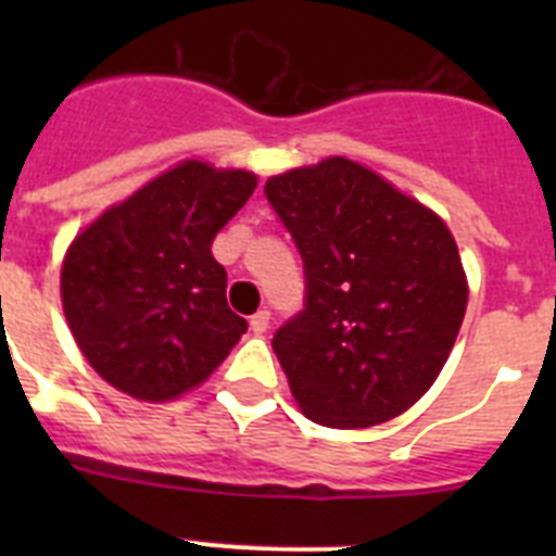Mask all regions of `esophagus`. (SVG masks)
<instances>
[{"instance_id":"34e87169","label":"esophagus","mask_w":556,"mask_h":556,"mask_svg":"<svg viewBox=\"0 0 556 556\" xmlns=\"http://www.w3.org/2000/svg\"><path fill=\"white\" fill-rule=\"evenodd\" d=\"M250 328H253V333H267L269 312H255L253 317H250Z\"/></svg>"}]
</instances>
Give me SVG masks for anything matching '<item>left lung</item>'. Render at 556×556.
<instances>
[{
	"label": "left lung",
	"mask_w": 556,
	"mask_h": 556,
	"mask_svg": "<svg viewBox=\"0 0 556 556\" xmlns=\"http://www.w3.org/2000/svg\"><path fill=\"white\" fill-rule=\"evenodd\" d=\"M264 191L306 264V308L273 339L294 404L331 429L404 415L445 367L468 308L448 225L345 155L273 175Z\"/></svg>",
	"instance_id": "obj_1"
}]
</instances>
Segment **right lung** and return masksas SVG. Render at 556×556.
Returning <instances> with one entry per match:
<instances>
[{
	"label": "right lung",
	"instance_id": "add662e5",
	"mask_svg": "<svg viewBox=\"0 0 556 556\" xmlns=\"http://www.w3.org/2000/svg\"><path fill=\"white\" fill-rule=\"evenodd\" d=\"M258 178L186 159L72 239L61 303L86 362L125 395L164 404L217 370L248 323L225 301L211 242Z\"/></svg>",
	"mask_w": 556,
	"mask_h": 556
}]
</instances>
